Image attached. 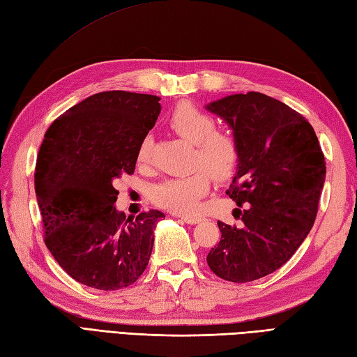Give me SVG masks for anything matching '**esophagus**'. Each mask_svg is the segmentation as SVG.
<instances>
[{"mask_svg": "<svg viewBox=\"0 0 357 357\" xmlns=\"http://www.w3.org/2000/svg\"><path fill=\"white\" fill-rule=\"evenodd\" d=\"M181 220H184L188 225H195V223L201 222V218H195V216H179Z\"/></svg>", "mask_w": 357, "mask_h": 357, "instance_id": "34e87169", "label": "esophagus"}]
</instances>
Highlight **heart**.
Returning a JSON list of instances; mask_svg holds the SVG:
<instances>
[{"label": "heart", "instance_id": "b5f03b06", "mask_svg": "<svg viewBox=\"0 0 357 357\" xmlns=\"http://www.w3.org/2000/svg\"><path fill=\"white\" fill-rule=\"evenodd\" d=\"M167 124L179 137L195 144L193 165L197 169L187 176L172 178L155 185L152 199L156 205L172 213L192 216L201 208L202 199L208 193L212 175L225 181L237 169L240 160L238 141L228 130L216 129V120L210 112L190 102L173 106ZM152 138L146 135L137 149V162L144 165L152 156Z\"/></svg>", "mask_w": 357, "mask_h": 357}]
</instances>
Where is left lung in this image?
I'll return each mask as SVG.
<instances>
[{
  "instance_id": "8db88e82",
  "label": "left lung",
  "mask_w": 357,
  "mask_h": 357,
  "mask_svg": "<svg viewBox=\"0 0 357 357\" xmlns=\"http://www.w3.org/2000/svg\"><path fill=\"white\" fill-rule=\"evenodd\" d=\"M206 109L225 120L240 146L227 195L239 208L231 227L218 220L220 242L206 263L218 277L248 283L275 272L291 259L317 219L326 179L319 141L300 112L269 96L223 97Z\"/></svg>"
}]
</instances>
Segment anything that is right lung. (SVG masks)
Returning <instances> with one entry per match:
<instances>
[{"instance_id": "add662e5", "label": "right lung", "mask_w": 357, "mask_h": 357, "mask_svg": "<svg viewBox=\"0 0 357 357\" xmlns=\"http://www.w3.org/2000/svg\"><path fill=\"white\" fill-rule=\"evenodd\" d=\"M160 97L105 91L59 115L40 144L35 192L44 242L79 283L119 291L147 268L164 213L126 218L114 184L135 170L137 149L161 112Z\"/></svg>"}]
</instances>
